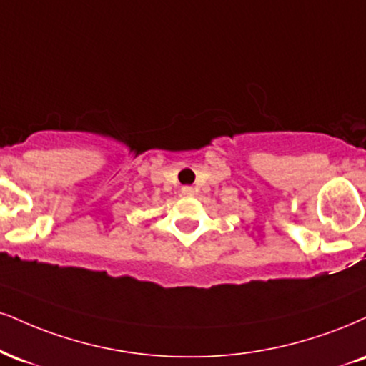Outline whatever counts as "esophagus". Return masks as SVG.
I'll use <instances>...</instances> for the list:
<instances>
[{"mask_svg": "<svg viewBox=\"0 0 366 366\" xmlns=\"http://www.w3.org/2000/svg\"><path fill=\"white\" fill-rule=\"evenodd\" d=\"M180 194H182L184 197H191V196H194V187H191V186H184L182 189H180Z\"/></svg>", "mask_w": 366, "mask_h": 366, "instance_id": "obj_1", "label": "esophagus"}]
</instances>
